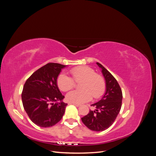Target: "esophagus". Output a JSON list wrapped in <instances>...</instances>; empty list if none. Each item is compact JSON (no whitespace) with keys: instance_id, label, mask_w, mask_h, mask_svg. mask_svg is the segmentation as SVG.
I'll return each mask as SVG.
<instances>
[{"instance_id":"esophagus-1","label":"esophagus","mask_w":156,"mask_h":156,"mask_svg":"<svg viewBox=\"0 0 156 156\" xmlns=\"http://www.w3.org/2000/svg\"><path fill=\"white\" fill-rule=\"evenodd\" d=\"M69 104L74 105H75L76 107H80V106H81L79 104H77V103H69Z\"/></svg>"}]
</instances>
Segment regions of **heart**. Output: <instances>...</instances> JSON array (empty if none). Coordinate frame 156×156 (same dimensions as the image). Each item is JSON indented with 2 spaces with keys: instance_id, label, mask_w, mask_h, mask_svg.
I'll list each match as a JSON object with an SVG mask.
<instances>
[{
  "instance_id": "1",
  "label": "heart",
  "mask_w": 156,
  "mask_h": 156,
  "mask_svg": "<svg viewBox=\"0 0 156 156\" xmlns=\"http://www.w3.org/2000/svg\"><path fill=\"white\" fill-rule=\"evenodd\" d=\"M72 77L64 73H61L56 80L58 87L60 90L68 92L73 88L76 82L82 81L80 84V90H75L68 93L66 100L69 103L77 104L89 101L92 96L94 99L100 98L105 92L106 84L104 78L101 75L96 73L93 68L82 66L69 70Z\"/></svg>"
}]
</instances>
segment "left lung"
<instances>
[{"mask_svg": "<svg viewBox=\"0 0 156 156\" xmlns=\"http://www.w3.org/2000/svg\"><path fill=\"white\" fill-rule=\"evenodd\" d=\"M101 69L106 83L104 96L98 102L91 106L95 108L81 118L83 124L92 131H101L108 128L115 122L122 107V89L112 75L99 62L96 63Z\"/></svg>", "mask_w": 156, "mask_h": 156, "instance_id": "8db88e82", "label": "left lung"}]
</instances>
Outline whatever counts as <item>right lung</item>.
Here are the masks:
<instances>
[{
  "mask_svg": "<svg viewBox=\"0 0 156 156\" xmlns=\"http://www.w3.org/2000/svg\"><path fill=\"white\" fill-rule=\"evenodd\" d=\"M66 66L51 62L33 73L21 94L23 105L31 121L41 127H51L62 119L67 103L62 100L56 80ZM58 101H61L58 103ZM56 102V103H54Z\"/></svg>",
  "mask_w": 156,
  "mask_h": 156,
  "instance_id": "add662e5",
  "label": "right lung"
}]
</instances>
